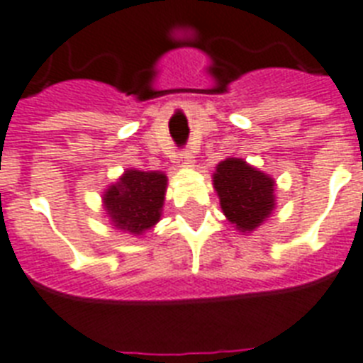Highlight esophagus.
<instances>
[{"label": "esophagus", "mask_w": 363, "mask_h": 363, "mask_svg": "<svg viewBox=\"0 0 363 363\" xmlns=\"http://www.w3.org/2000/svg\"><path fill=\"white\" fill-rule=\"evenodd\" d=\"M177 164L182 167L191 166L194 164V155L188 149H182V151H179V156H177Z\"/></svg>", "instance_id": "esophagus-1"}]
</instances>
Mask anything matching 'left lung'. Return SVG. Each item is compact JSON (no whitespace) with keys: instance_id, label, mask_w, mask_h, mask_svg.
Instances as JSON below:
<instances>
[{"instance_id":"obj_1","label":"left lung","mask_w":363,"mask_h":363,"mask_svg":"<svg viewBox=\"0 0 363 363\" xmlns=\"http://www.w3.org/2000/svg\"><path fill=\"white\" fill-rule=\"evenodd\" d=\"M214 188L223 214L240 231H253L274 208V181L240 158L218 164Z\"/></svg>"}]
</instances>
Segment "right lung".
Returning <instances> with one entry per match:
<instances>
[{
    "mask_svg": "<svg viewBox=\"0 0 363 363\" xmlns=\"http://www.w3.org/2000/svg\"><path fill=\"white\" fill-rule=\"evenodd\" d=\"M167 179L158 172L128 169L104 194L106 211L115 228L141 235L152 228L162 214Z\"/></svg>",
    "mask_w": 363,
    "mask_h": 363,
    "instance_id": "add662e5",
    "label": "right lung"
}]
</instances>
